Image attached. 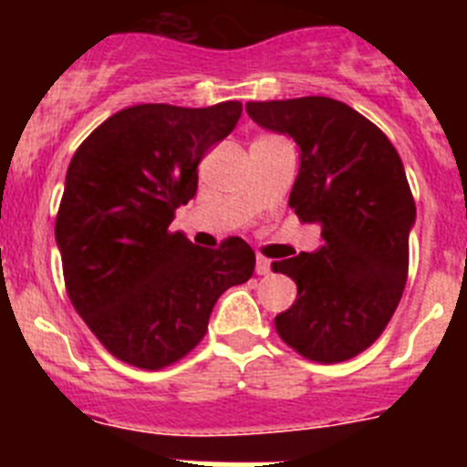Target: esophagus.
Returning <instances> with one entry per match:
<instances>
[{"instance_id": "1", "label": "esophagus", "mask_w": 467, "mask_h": 467, "mask_svg": "<svg viewBox=\"0 0 467 467\" xmlns=\"http://www.w3.org/2000/svg\"><path fill=\"white\" fill-rule=\"evenodd\" d=\"M254 271H257V275H269L271 274V262H269V259L259 254L257 264H254Z\"/></svg>"}]
</instances>
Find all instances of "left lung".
Here are the masks:
<instances>
[{
    "instance_id": "obj_1",
    "label": "left lung",
    "mask_w": 467,
    "mask_h": 467,
    "mask_svg": "<svg viewBox=\"0 0 467 467\" xmlns=\"http://www.w3.org/2000/svg\"><path fill=\"white\" fill-rule=\"evenodd\" d=\"M266 130L299 147L290 208L323 226V245L274 262L296 283L275 332L313 362H344L374 344L393 317L410 271L416 205L400 154L360 111L323 95L247 102Z\"/></svg>"
}]
</instances>
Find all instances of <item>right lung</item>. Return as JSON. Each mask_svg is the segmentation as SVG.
<instances>
[{
    "label": "right lung",
    "mask_w": 467,
    "mask_h": 467,
    "mask_svg": "<svg viewBox=\"0 0 467 467\" xmlns=\"http://www.w3.org/2000/svg\"><path fill=\"white\" fill-rule=\"evenodd\" d=\"M213 107L135 105L111 114L69 161L56 217L69 301L111 356L140 369L182 360L208 332L214 301L250 280L254 253L171 231L198 189V163L241 119Z\"/></svg>",
    "instance_id": "add662e5"
}]
</instances>
